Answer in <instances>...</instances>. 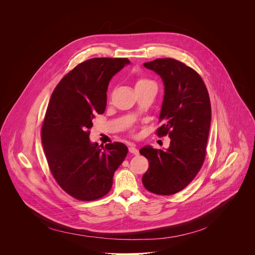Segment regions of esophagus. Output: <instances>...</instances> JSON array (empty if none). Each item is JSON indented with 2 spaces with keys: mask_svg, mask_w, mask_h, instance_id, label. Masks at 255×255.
<instances>
[{
  "mask_svg": "<svg viewBox=\"0 0 255 255\" xmlns=\"http://www.w3.org/2000/svg\"><path fill=\"white\" fill-rule=\"evenodd\" d=\"M129 152L130 153H133L134 155H138L139 154V151H138V149L135 147V145H133V144H131V145H129Z\"/></svg>",
  "mask_w": 255,
  "mask_h": 255,
  "instance_id": "esophagus-1",
  "label": "esophagus"
}]
</instances>
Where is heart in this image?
<instances>
[{
	"label": "heart",
	"instance_id": "b5f03b06",
	"mask_svg": "<svg viewBox=\"0 0 255 255\" xmlns=\"http://www.w3.org/2000/svg\"><path fill=\"white\" fill-rule=\"evenodd\" d=\"M148 84H151V82L146 80V79H144V78H138L135 82V89L139 88V87H142V86H145V85H148Z\"/></svg>",
	"mask_w": 255,
	"mask_h": 255
}]
</instances>
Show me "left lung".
<instances>
[{"mask_svg": "<svg viewBox=\"0 0 255 255\" xmlns=\"http://www.w3.org/2000/svg\"><path fill=\"white\" fill-rule=\"evenodd\" d=\"M145 67L161 78L164 97L156 133L168 134L169 147L150 145L139 151L148 159L142 176L145 189L156 195H173L185 189L201 169L211 125V103L207 88L197 71L172 58L145 62Z\"/></svg>", "mask_w": 255, "mask_h": 255, "instance_id": "8db88e82", "label": "left lung"}]
</instances>
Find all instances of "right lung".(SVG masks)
<instances>
[{"instance_id": "1", "label": "right lung", "mask_w": 255, "mask_h": 255, "mask_svg": "<svg viewBox=\"0 0 255 255\" xmlns=\"http://www.w3.org/2000/svg\"><path fill=\"white\" fill-rule=\"evenodd\" d=\"M130 61L127 58H92L77 65L54 89L41 130L50 171L68 195L93 201L107 195L116 169L128 148L121 142L105 148L91 142L90 129L107 105L111 79Z\"/></svg>"}]
</instances>
